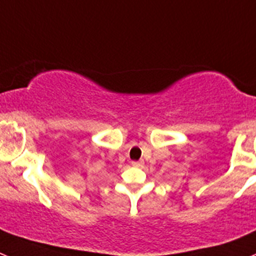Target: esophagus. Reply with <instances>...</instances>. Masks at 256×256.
I'll list each match as a JSON object with an SVG mask.
<instances>
[{"mask_svg": "<svg viewBox=\"0 0 256 256\" xmlns=\"http://www.w3.org/2000/svg\"><path fill=\"white\" fill-rule=\"evenodd\" d=\"M132 164L134 167H142L144 164V162L143 160H134V162H132Z\"/></svg>", "mask_w": 256, "mask_h": 256, "instance_id": "obj_1", "label": "esophagus"}]
</instances>
